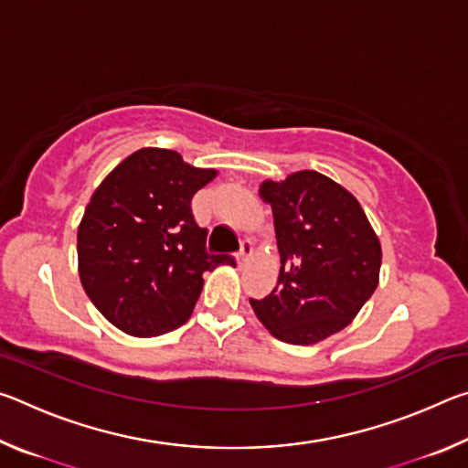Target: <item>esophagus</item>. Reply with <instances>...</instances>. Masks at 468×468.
<instances>
[{
    "label": "esophagus",
    "instance_id": "obj_1",
    "mask_svg": "<svg viewBox=\"0 0 468 468\" xmlns=\"http://www.w3.org/2000/svg\"><path fill=\"white\" fill-rule=\"evenodd\" d=\"M251 253H253V243H251V239H243V241H241V250H239V253H237V260H239L241 266L248 264V260L251 258Z\"/></svg>",
    "mask_w": 468,
    "mask_h": 468
}]
</instances>
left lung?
Masks as SVG:
<instances>
[{"label": "left lung", "mask_w": 468, "mask_h": 468, "mask_svg": "<svg viewBox=\"0 0 468 468\" xmlns=\"http://www.w3.org/2000/svg\"><path fill=\"white\" fill-rule=\"evenodd\" d=\"M281 251L279 282L250 299L260 322L291 345H314L348 326L374 295L382 248L361 204L318 171L264 181Z\"/></svg>", "instance_id": "obj_1"}]
</instances>
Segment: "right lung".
Here are the masks:
<instances>
[{
    "mask_svg": "<svg viewBox=\"0 0 468 468\" xmlns=\"http://www.w3.org/2000/svg\"><path fill=\"white\" fill-rule=\"evenodd\" d=\"M215 169H196L167 148H142L102 179L78 227V271L94 307L132 336L179 328L206 271L235 264L206 250L192 197Z\"/></svg>",
    "mask_w": 468,
    "mask_h": 468,
    "instance_id": "obj_1",
    "label": "right lung"
}]
</instances>
